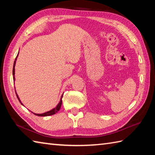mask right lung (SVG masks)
Masks as SVG:
<instances>
[{
  "label": "right lung",
  "mask_w": 155,
  "mask_h": 155,
  "mask_svg": "<svg viewBox=\"0 0 155 155\" xmlns=\"http://www.w3.org/2000/svg\"><path fill=\"white\" fill-rule=\"evenodd\" d=\"M18 53H19V51H18V54H17V56H16V58H15V62H14V65H13L12 75H13V80H14V81H15V64H16V59H17V57H18ZM16 97H17V98H18V101H19L20 103H21V104L22 105H23V106H24V104H23L22 103V102H21V99H20V98H19V97H18V95L17 94V93H16ZM62 96H63V94H62V96H61V97L60 102H59L58 104H57V106L55 108H52V109H51V110L46 112V113H41V114L35 113H32V112H31V113H33V114H35V115H37V116H38V117H47V116H51V115H52V114H54L55 113H58V111L59 110H60V108H61V107L62 102Z\"/></svg>",
  "instance_id": "obj_1"
}]
</instances>
